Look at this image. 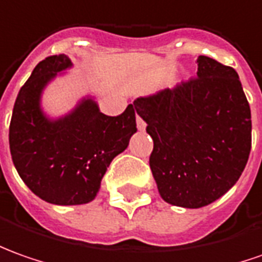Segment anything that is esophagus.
<instances>
[{"instance_id":"obj_1","label":"esophagus","mask_w":262,"mask_h":262,"mask_svg":"<svg viewBox=\"0 0 262 262\" xmlns=\"http://www.w3.org/2000/svg\"><path fill=\"white\" fill-rule=\"evenodd\" d=\"M136 124H138L139 130H145L146 129V123L139 116H136Z\"/></svg>"}]
</instances>
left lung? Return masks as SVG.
Wrapping results in <instances>:
<instances>
[{"label": "left lung", "instance_id": "left-lung-1", "mask_svg": "<svg viewBox=\"0 0 262 262\" xmlns=\"http://www.w3.org/2000/svg\"><path fill=\"white\" fill-rule=\"evenodd\" d=\"M195 79L135 100L154 139L149 158L170 205L202 208L234 186L251 150V110L232 67L199 56Z\"/></svg>", "mask_w": 262, "mask_h": 262}]
</instances>
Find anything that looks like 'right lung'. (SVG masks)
<instances>
[{
  "instance_id": "right-lung-1",
  "label": "right lung",
  "mask_w": 262,
  "mask_h": 262,
  "mask_svg": "<svg viewBox=\"0 0 262 262\" xmlns=\"http://www.w3.org/2000/svg\"><path fill=\"white\" fill-rule=\"evenodd\" d=\"M71 66L66 54L37 64L19 90L10 123V150L18 175L38 198L54 205L93 201L110 162L138 130L135 103L112 117L90 96L70 113L50 119L41 108L42 92Z\"/></svg>"
}]
</instances>
